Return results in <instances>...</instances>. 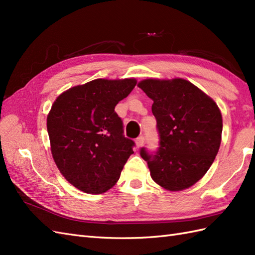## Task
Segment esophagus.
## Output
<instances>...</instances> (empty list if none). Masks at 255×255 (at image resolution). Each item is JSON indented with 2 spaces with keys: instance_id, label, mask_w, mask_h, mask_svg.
Masks as SVG:
<instances>
[{
  "instance_id": "esophagus-1",
  "label": "esophagus",
  "mask_w": 255,
  "mask_h": 255,
  "mask_svg": "<svg viewBox=\"0 0 255 255\" xmlns=\"http://www.w3.org/2000/svg\"><path fill=\"white\" fill-rule=\"evenodd\" d=\"M143 142H144V137L143 136H140V137H138L136 139V144H137L138 148L141 147V145L143 144Z\"/></svg>"
}]
</instances>
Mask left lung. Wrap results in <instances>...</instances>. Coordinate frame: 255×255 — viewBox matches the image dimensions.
I'll use <instances>...</instances> for the list:
<instances>
[{
  "label": "left lung",
  "mask_w": 255,
  "mask_h": 255,
  "mask_svg": "<svg viewBox=\"0 0 255 255\" xmlns=\"http://www.w3.org/2000/svg\"><path fill=\"white\" fill-rule=\"evenodd\" d=\"M138 86L153 100L159 148L140 149L152 180L169 191L194 185L213 164L223 132L217 104L183 79L141 81Z\"/></svg>",
  "instance_id": "1"
}]
</instances>
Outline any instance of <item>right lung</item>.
Segmentation results:
<instances>
[{"label": "right lung", "mask_w": 255, "mask_h": 255, "mask_svg": "<svg viewBox=\"0 0 255 255\" xmlns=\"http://www.w3.org/2000/svg\"><path fill=\"white\" fill-rule=\"evenodd\" d=\"M137 84L134 79H97L58 96L47 117L51 152L66 180L89 194L106 192L118 181L133 151L115 112Z\"/></svg>", "instance_id": "obj_1"}]
</instances>
